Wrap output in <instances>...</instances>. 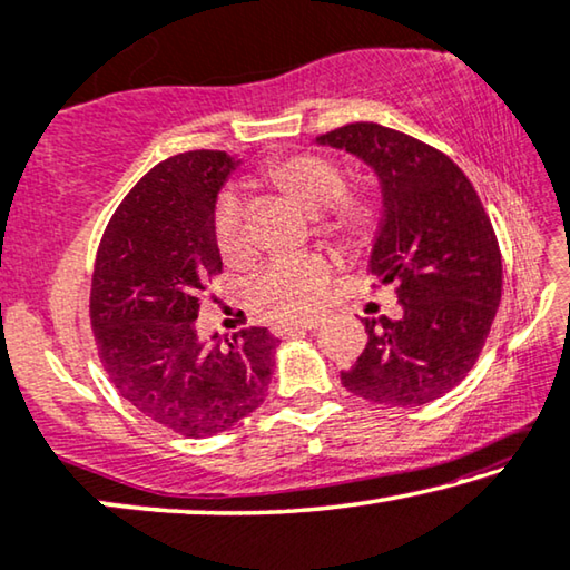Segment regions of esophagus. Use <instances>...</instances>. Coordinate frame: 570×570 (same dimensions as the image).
I'll return each instance as SVG.
<instances>
[{"label": "esophagus", "instance_id": "obj_1", "mask_svg": "<svg viewBox=\"0 0 570 570\" xmlns=\"http://www.w3.org/2000/svg\"><path fill=\"white\" fill-rule=\"evenodd\" d=\"M320 320H307V322H282V325H274V335H292V333H304V330H317Z\"/></svg>", "mask_w": 570, "mask_h": 570}]
</instances>
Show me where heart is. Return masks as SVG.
Returning <instances> with one entry per match:
<instances>
[{"instance_id":"b5f03b06","label":"heart","mask_w":570,"mask_h":570,"mask_svg":"<svg viewBox=\"0 0 570 570\" xmlns=\"http://www.w3.org/2000/svg\"><path fill=\"white\" fill-rule=\"evenodd\" d=\"M256 184L268 186L317 217L320 230L347 250H363L376 240L384 225L386 204L376 191H345L347 178L337 160L322 153H288L268 158L258 168ZM212 233L219 256L227 263H245L253 253L240 199L233 191L215 204ZM327 258H276L263 266L250 284V304L266 320H304L317 312L330 284Z\"/></svg>"}]
</instances>
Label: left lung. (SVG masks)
Returning a JSON list of instances; mask_svg holds the SVG:
<instances>
[{
  "label": "left lung",
  "instance_id": "1",
  "mask_svg": "<svg viewBox=\"0 0 570 570\" xmlns=\"http://www.w3.org/2000/svg\"><path fill=\"white\" fill-rule=\"evenodd\" d=\"M376 171L386 217L368 274L394 286L402 314L366 320L347 392L386 406L435 402L469 376L502 302V253L483 204L443 150L376 122L320 135Z\"/></svg>",
  "mask_w": 570,
  "mask_h": 570
}]
</instances>
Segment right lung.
<instances>
[{
    "label": "right lung",
    "mask_w": 570,
    "mask_h": 570,
    "mask_svg": "<svg viewBox=\"0 0 570 570\" xmlns=\"http://www.w3.org/2000/svg\"><path fill=\"white\" fill-rule=\"evenodd\" d=\"M223 150L166 158L132 186L101 235L89 317L99 361L135 410L186 438L217 435L261 406L278 340L250 327L204 345V284L223 274L212 233Z\"/></svg>",
    "instance_id": "right-lung-1"
}]
</instances>
